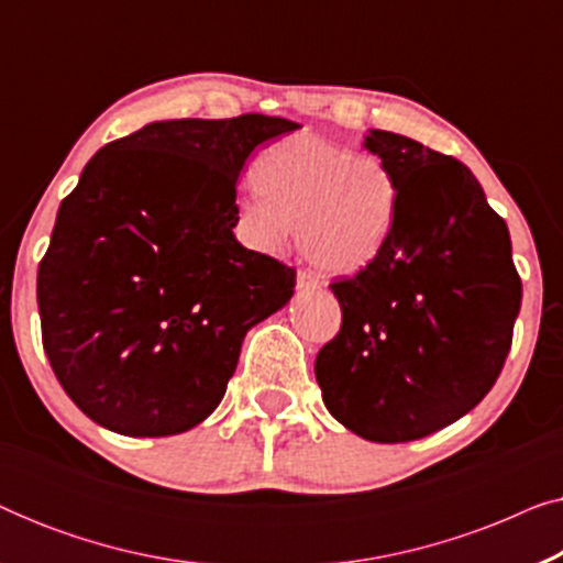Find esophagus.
Returning a JSON list of instances; mask_svg holds the SVG:
<instances>
[{
  "instance_id": "34e87169",
  "label": "esophagus",
  "mask_w": 563,
  "mask_h": 563,
  "mask_svg": "<svg viewBox=\"0 0 563 563\" xmlns=\"http://www.w3.org/2000/svg\"><path fill=\"white\" fill-rule=\"evenodd\" d=\"M297 289L299 291L320 289V279L312 272H297Z\"/></svg>"
}]
</instances>
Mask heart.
Here are the masks:
<instances>
[{"label": "heart", "mask_w": 563, "mask_h": 563, "mask_svg": "<svg viewBox=\"0 0 563 563\" xmlns=\"http://www.w3.org/2000/svg\"><path fill=\"white\" fill-rule=\"evenodd\" d=\"M253 184L238 199L245 241L279 251L297 225L302 256L328 274H356L379 256L399 199L395 174L379 156L312 133L268 145L253 164Z\"/></svg>", "instance_id": "obj_1"}]
</instances>
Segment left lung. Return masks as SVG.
Returning a JSON list of instances; mask_svg holds the SVG:
<instances>
[{
  "label": "left lung",
  "instance_id": "left-lung-1",
  "mask_svg": "<svg viewBox=\"0 0 563 563\" xmlns=\"http://www.w3.org/2000/svg\"><path fill=\"white\" fill-rule=\"evenodd\" d=\"M399 199L379 256L330 284L341 330L314 361L330 415L374 443L418 441L482 402L512 345L522 284L505 220L461 161L368 130Z\"/></svg>",
  "mask_w": 563,
  "mask_h": 563
}]
</instances>
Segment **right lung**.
<instances>
[{
    "instance_id": "1",
    "label": "right lung",
    "mask_w": 563,
    "mask_h": 563,
    "mask_svg": "<svg viewBox=\"0 0 563 563\" xmlns=\"http://www.w3.org/2000/svg\"><path fill=\"white\" fill-rule=\"evenodd\" d=\"M284 118L161 120L99 148L37 268L43 349L112 433L176 435L220 405L243 338L295 295V268L235 241V181Z\"/></svg>"
}]
</instances>
